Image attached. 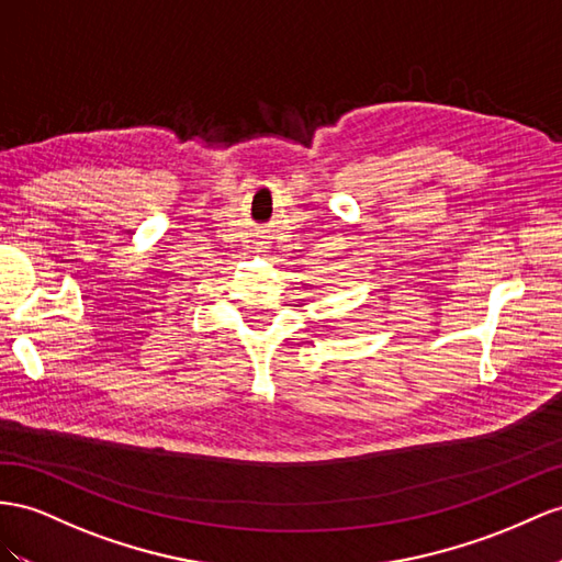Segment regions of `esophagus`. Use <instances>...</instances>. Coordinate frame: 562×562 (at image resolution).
Here are the masks:
<instances>
[{
	"instance_id": "1",
	"label": "esophagus",
	"mask_w": 562,
	"mask_h": 562,
	"mask_svg": "<svg viewBox=\"0 0 562 562\" xmlns=\"http://www.w3.org/2000/svg\"><path fill=\"white\" fill-rule=\"evenodd\" d=\"M263 249H266V247H263Z\"/></svg>"
}]
</instances>
